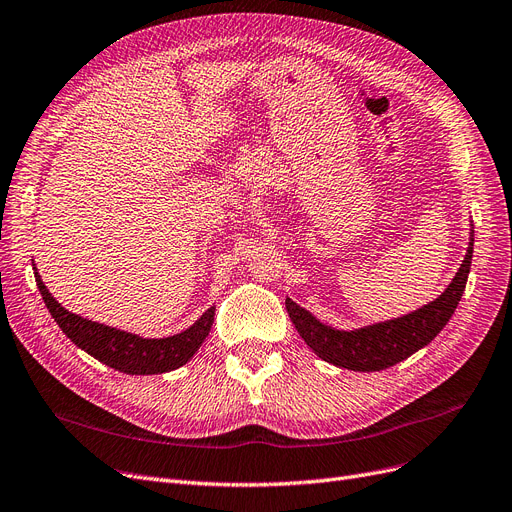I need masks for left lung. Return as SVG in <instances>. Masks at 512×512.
Returning <instances> with one entry per match:
<instances>
[{"label": "left lung", "mask_w": 512, "mask_h": 512, "mask_svg": "<svg viewBox=\"0 0 512 512\" xmlns=\"http://www.w3.org/2000/svg\"><path fill=\"white\" fill-rule=\"evenodd\" d=\"M472 242L475 240H470L464 263L445 293L407 316L356 331H337L320 323L291 299H287V312L304 342L323 361L352 371L388 369L430 344L456 312L470 272Z\"/></svg>", "instance_id": "obj_1"}]
</instances>
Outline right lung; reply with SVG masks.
Masks as SVG:
<instances>
[{
  "mask_svg": "<svg viewBox=\"0 0 512 512\" xmlns=\"http://www.w3.org/2000/svg\"><path fill=\"white\" fill-rule=\"evenodd\" d=\"M35 282L46 301L48 312L52 314L56 325L61 327V331L71 339V342L78 348H82L84 352H88L90 356L97 358V361H101L103 365L128 375L166 373L170 369L185 365L202 346L208 331L213 327L215 308L206 310L196 323L189 329H185L183 333L170 335L164 339H143L139 335L92 323L88 318L71 314L48 293L46 285L42 282V276L37 274V270H35Z\"/></svg>",
  "mask_w": 512,
  "mask_h": 512,
  "instance_id": "1",
  "label": "right lung"
}]
</instances>
